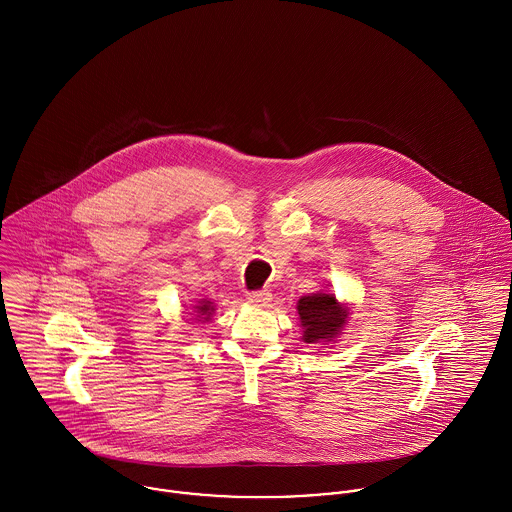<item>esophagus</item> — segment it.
I'll return each mask as SVG.
<instances>
[{
  "mask_svg": "<svg viewBox=\"0 0 512 512\" xmlns=\"http://www.w3.org/2000/svg\"><path fill=\"white\" fill-rule=\"evenodd\" d=\"M246 301H248V303H250V305H254V307H266V305H270V301H272V293H270V292L248 293V297H246Z\"/></svg>",
  "mask_w": 512,
  "mask_h": 512,
  "instance_id": "obj_1",
  "label": "esophagus"
}]
</instances>
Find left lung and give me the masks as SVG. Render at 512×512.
<instances>
[{
  "mask_svg": "<svg viewBox=\"0 0 512 512\" xmlns=\"http://www.w3.org/2000/svg\"><path fill=\"white\" fill-rule=\"evenodd\" d=\"M297 315L303 343L329 345L347 327L351 303L339 301L335 293L319 290L297 299Z\"/></svg>",
  "mask_w": 512,
  "mask_h": 512,
  "instance_id": "obj_1",
  "label": "left lung"
}]
</instances>
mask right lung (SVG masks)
<instances>
[{
    "mask_svg": "<svg viewBox=\"0 0 512 512\" xmlns=\"http://www.w3.org/2000/svg\"><path fill=\"white\" fill-rule=\"evenodd\" d=\"M215 309H217V305H215L211 299L203 297V299H197V301H195V305L191 307V315H195V321L207 323V321L213 319Z\"/></svg>",
    "mask_w": 512,
    "mask_h": 512,
    "instance_id": "1",
    "label": "right lung"
}]
</instances>
